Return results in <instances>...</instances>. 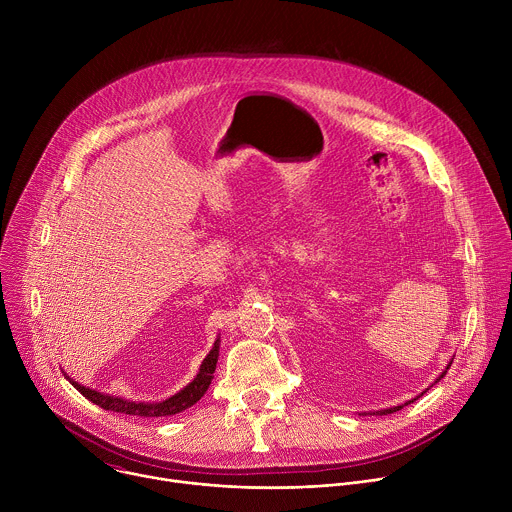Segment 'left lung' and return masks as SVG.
I'll use <instances>...</instances> for the list:
<instances>
[{"instance_id":"1","label":"left lung","mask_w":512,"mask_h":512,"mask_svg":"<svg viewBox=\"0 0 512 512\" xmlns=\"http://www.w3.org/2000/svg\"><path fill=\"white\" fill-rule=\"evenodd\" d=\"M450 364H452V362H450ZM450 364H448V369H450ZM446 373H448V371H444V373H442V375H440V377H437V379H435V383H437V381H442V379H444V375H446ZM423 393H425V391H423ZM423 393H421V395H423ZM421 395H417V397H421ZM417 397H415V399H417ZM415 399H411V401H407V403H405V405H409V403H413V401H415ZM399 409H403V405H397V407H389V409H383V411H377V413H379V415H387V413H395V411H399Z\"/></svg>"}]
</instances>
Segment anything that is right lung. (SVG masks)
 <instances>
[{
  "mask_svg": "<svg viewBox=\"0 0 512 512\" xmlns=\"http://www.w3.org/2000/svg\"><path fill=\"white\" fill-rule=\"evenodd\" d=\"M218 346H221V340H214V346L210 348V352L206 354V358L200 364V371L194 377L192 383H188L182 391H178L176 395H172L166 401L160 403H137V401H127L121 397H113V395H105L99 391H93L89 387L79 385L77 381L66 379L72 383L83 397H87L89 401H93L95 405L103 407L105 411H115V413H125V415H137V417H164V415H176L188 407H192L196 401H200V397L206 393L210 381L214 379V369H216V360H218Z\"/></svg>",
  "mask_w": 512,
  "mask_h": 512,
  "instance_id": "right-lung-1",
  "label": "right lung"
}]
</instances>
